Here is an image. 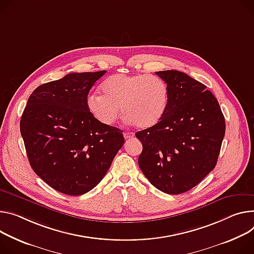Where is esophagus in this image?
Listing matches in <instances>:
<instances>
[{
    "label": "esophagus",
    "instance_id": "34e87169",
    "mask_svg": "<svg viewBox=\"0 0 254 254\" xmlns=\"http://www.w3.org/2000/svg\"><path fill=\"white\" fill-rule=\"evenodd\" d=\"M124 136H125L126 140H128V139H131V137L133 136V133H132V132H127V131H126V132H124Z\"/></svg>",
    "mask_w": 254,
    "mask_h": 254
}]
</instances>
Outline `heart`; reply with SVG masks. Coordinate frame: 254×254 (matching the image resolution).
I'll list each match as a JSON object with an SVG mask.
<instances>
[{"label": "heart", "instance_id": "1", "mask_svg": "<svg viewBox=\"0 0 254 254\" xmlns=\"http://www.w3.org/2000/svg\"><path fill=\"white\" fill-rule=\"evenodd\" d=\"M100 89L102 95H88L86 106L105 126L117 121L122 107L127 123L149 128L162 120L168 107V86L158 76L115 74L105 79Z\"/></svg>", "mask_w": 254, "mask_h": 254}]
</instances>
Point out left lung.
<instances>
[{
	"mask_svg": "<svg viewBox=\"0 0 254 254\" xmlns=\"http://www.w3.org/2000/svg\"><path fill=\"white\" fill-rule=\"evenodd\" d=\"M168 86L167 110L156 126L140 130L139 166L152 186L169 194L189 191L216 166L225 135L219 102L186 73L156 72Z\"/></svg>",
	"mask_w": 254,
	"mask_h": 254,
	"instance_id": "1",
	"label": "left lung"
}]
</instances>
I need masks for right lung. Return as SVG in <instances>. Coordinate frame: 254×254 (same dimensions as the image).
Here are the masks:
<instances>
[{"label": "right lung", "instance_id": "obj_1", "mask_svg": "<svg viewBox=\"0 0 254 254\" xmlns=\"http://www.w3.org/2000/svg\"><path fill=\"white\" fill-rule=\"evenodd\" d=\"M105 73H71L42 84L23 111L20 131L29 163L62 193L93 190L125 143L123 130L102 125L86 106L90 89Z\"/></svg>", "mask_w": 254, "mask_h": 254}]
</instances>
